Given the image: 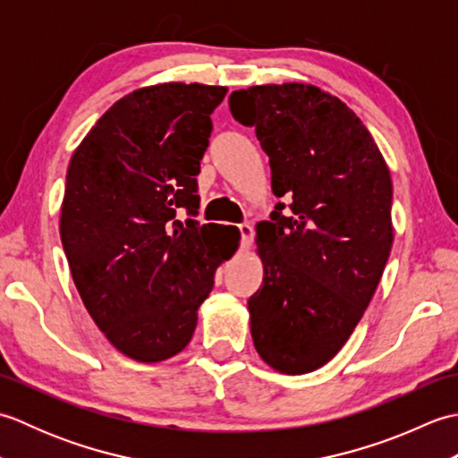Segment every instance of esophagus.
I'll return each mask as SVG.
<instances>
[{"label": "esophagus", "mask_w": 458, "mask_h": 458, "mask_svg": "<svg viewBox=\"0 0 458 458\" xmlns=\"http://www.w3.org/2000/svg\"><path fill=\"white\" fill-rule=\"evenodd\" d=\"M238 230H240V244L242 248H250L251 242H254V228H251V224L244 222V224H238Z\"/></svg>", "instance_id": "obj_1"}]
</instances>
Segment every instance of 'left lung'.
Returning <instances> with one entry per match:
<instances>
[{"label":"left lung","mask_w":458,"mask_h":458,"mask_svg":"<svg viewBox=\"0 0 458 458\" xmlns=\"http://www.w3.org/2000/svg\"><path fill=\"white\" fill-rule=\"evenodd\" d=\"M256 128L284 197L258 224L264 281L248 301L258 354L281 374H307L344 346L390 258L392 179L356 114L313 84L230 94Z\"/></svg>","instance_id":"obj_1"}]
</instances>
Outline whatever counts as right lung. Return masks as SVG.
Wrapping results in <instances>:
<instances>
[{
    "instance_id": "add662e5",
    "label": "right lung",
    "mask_w": 458,
    "mask_h": 458,
    "mask_svg": "<svg viewBox=\"0 0 458 458\" xmlns=\"http://www.w3.org/2000/svg\"><path fill=\"white\" fill-rule=\"evenodd\" d=\"M228 89L169 82L115 102L66 171L61 240L74 285L106 338L138 362L191 343L234 226H200V159ZM188 220L177 221L178 212Z\"/></svg>"
}]
</instances>
